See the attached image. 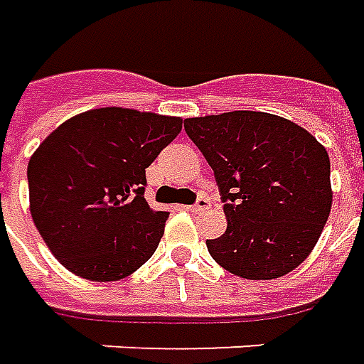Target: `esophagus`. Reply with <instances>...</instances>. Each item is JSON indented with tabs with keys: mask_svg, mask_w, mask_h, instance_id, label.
<instances>
[{
	"mask_svg": "<svg viewBox=\"0 0 364 364\" xmlns=\"http://www.w3.org/2000/svg\"><path fill=\"white\" fill-rule=\"evenodd\" d=\"M208 208H210V203H208L207 199H199L195 205H189L187 210H189V213H205Z\"/></svg>",
	"mask_w": 364,
	"mask_h": 364,
	"instance_id": "34e87169",
	"label": "esophagus"
}]
</instances>
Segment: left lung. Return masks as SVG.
<instances>
[{"mask_svg": "<svg viewBox=\"0 0 364 364\" xmlns=\"http://www.w3.org/2000/svg\"><path fill=\"white\" fill-rule=\"evenodd\" d=\"M185 132L213 167L225 200V235L207 240L215 262L246 279L296 270L331 213L327 149L307 129L268 112L187 118Z\"/></svg>", "mask_w": 364, "mask_h": 364, "instance_id": "obj_1", "label": "left lung"}]
</instances>
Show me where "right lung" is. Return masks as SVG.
Returning a JSON list of instances; mask_svg holds the SVG:
<instances>
[{"label": "right lung", "mask_w": 364, "mask_h": 364, "mask_svg": "<svg viewBox=\"0 0 364 364\" xmlns=\"http://www.w3.org/2000/svg\"><path fill=\"white\" fill-rule=\"evenodd\" d=\"M183 128L179 116L120 106L63 122L29 159V210L68 272L116 282L144 266L169 213L144 197L146 169Z\"/></svg>", "instance_id": "1"}]
</instances>
